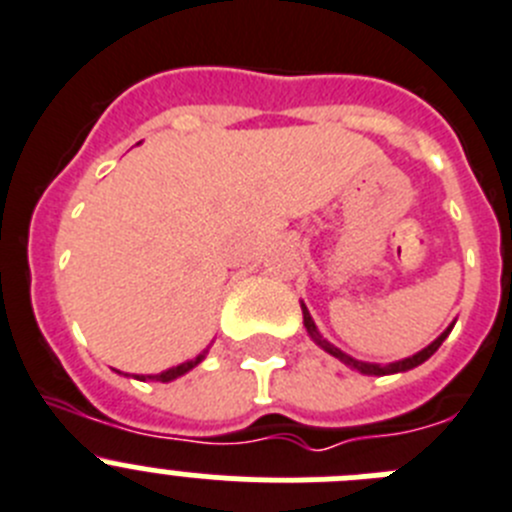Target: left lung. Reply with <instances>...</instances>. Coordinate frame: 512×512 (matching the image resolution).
Masks as SVG:
<instances>
[{"label":"left lung","instance_id":"left-lung-1","mask_svg":"<svg viewBox=\"0 0 512 512\" xmlns=\"http://www.w3.org/2000/svg\"><path fill=\"white\" fill-rule=\"evenodd\" d=\"M303 324H306L308 334H311L313 339H316V344H321V347H324L326 352L334 354V357H336V359H342V362H347V365L354 367V370L365 372V375H385V372H405V370H413V367H418V365H421V362H426V359L431 357V354H434L436 349L441 347V342H444L446 336H449V329H446L444 334H441L439 339H436V342H431L426 349H421V352H418V354H413V357L403 359V362H393V365H388V367H380V365H370V362H357V359H352V357H349V354H344L342 349L331 347V344L326 342V339H321V334H319V331H316V324H313L311 313L306 311V306H303Z\"/></svg>","mask_w":512,"mask_h":512}]
</instances>
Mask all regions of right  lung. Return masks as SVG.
<instances>
[{
    "instance_id": "right-lung-1",
    "label": "right lung",
    "mask_w": 512,
    "mask_h": 512,
    "mask_svg": "<svg viewBox=\"0 0 512 512\" xmlns=\"http://www.w3.org/2000/svg\"><path fill=\"white\" fill-rule=\"evenodd\" d=\"M204 354H206V352H204ZM204 354H199V357H196V359H188V362H183V365H178V367H170V370L160 372V375H147V377H150V380H158V382H170V380H176V377L186 375L188 370H193V367L199 365L201 359H204ZM140 380H145V377H140Z\"/></svg>"
}]
</instances>
